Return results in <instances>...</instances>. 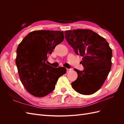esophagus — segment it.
Here are the masks:
<instances>
[{"mask_svg":"<svg viewBox=\"0 0 124 124\" xmlns=\"http://www.w3.org/2000/svg\"><path fill=\"white\" fill-rule=\"evenodd\" d=\"M71 69H69V68H67V72H69L70 71H71Z\"/></svg>","mask_w":124,"mask_h":124,"instance_id":"1","label":"esophagus"}]
</instances>
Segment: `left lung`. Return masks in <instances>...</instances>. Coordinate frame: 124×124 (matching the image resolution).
Instances as JSON below:
<instances>
[{
    "instance_id": "1",
    "label": "left lung",
    "mask_w": 124,
    "mask_h": 124,
    "mask_svg": "<svg viewBox=\"0 0 124 124\" xmlns=\"http://www.w3.org/2000/svg\"><path fill=\"white\" fill-rule=\"evenodd\" d=\"M65 38L75 53L82 57L83 71L76 69L77 79L71 83L82 95H91L102 86L112 66V51L103 37L92 30L74 29L65 31Z\"/></svg>"
}]
</instances>
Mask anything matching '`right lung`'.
I'll return each mask as SVG.
<instances>
[{"mask_svg": "<svg viewBox=\"0 0 124 124\" xmlns=\"http://www.w3.org/2000/svg\"><path fill=\"white\" fill-rule=\"evenodd\" d=\"M63 39V31H35L18 45L16 63L22 83L31 95L42 97L49 94L58 78L66 73L46 63L47 56Z\"/></svg>", "mask_w": 124, "mask_h": 124, "instance_id": "1", "label": "right lung"}]
</instances>
